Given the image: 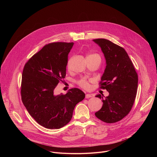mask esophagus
I'll return each mask as SVG.
<instances>
[{
	"mask_svg": "<svg viewBox=\"0 0 157 157\" xmlns=\"http://www.w3.org/2000/svg\"><path fill=\"white\" fill-rule=\"evenodd\" d=\"M92 98V95L90 94H86V98L87 99V98Z\"/></svg>",
	"mask_w": 157,
	"mask_h": 157,
	"instance_id": "obj_1",
	"label": "esophagus"
}]
</instances>
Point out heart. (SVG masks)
I'll return each instance as SVG.
<instances>
[{
  "instance_id": "b5f03b06",
  "label": "heart",
  "mask_w": 157,
  "mask_h": 157,
  "mask_svg": "<svg viewBox=\"0 0 157 157\" xmlns=\"http://www.w3.org/2000/svg\"><path fill=\"white\" fill-rule=\"evenodd\" d=\"M92 56L98 57V58H99L101 59L99 55H98V54H90V55H88L87 58V57H92ZM67 66H68V68H69V67H70V61H68V64H67ZM78 83L79 86H80L81 87H82V88H84L85 89H89V87H90V84H89V81L86 78H82L80 80H79Z\"/></svg>"
}]
</instances>
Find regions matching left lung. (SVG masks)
<instances>
[{
	"label": "left lung",
	"mask_w": 157,
	"mask_h": 157,
	"mask_svg": "<svg viewBox=\"0 0 157 157\" xmlns=\"http://www.w3.org/2000/svg\"><path fill=\"white\" fill-rule=\"evenodd\" d=\"M101 47L106 61V67L101 77L100 88L109 93L102 98V108L95 113L101 121L111 124L122 120L130 111L136 99L138 75L125 50L110 41L94 39Z\"/></svg>",
	"instance_id": "1"
}]
</instances>
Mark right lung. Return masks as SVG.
Segmentation results:
<instances>
[{"instance_id": "right-lung-1", "label": "right lung", "mask_w": 157, "mask_h": 157, "mask_svg": "<svg viewBox=\"0 0 157 157\" xmlns=\"http://www.w3.org/2000/svg\"><path fill=\"white\" fill-rule=\"evenodd\" d=\"M74 43L55 42L44 46L25 63L22 73L21 96L30 116L40 125L60 128L69 123L76 105L85 94L72 88L55 95V89L66 76L68 56Z\"/></svg>"}]
</instances>
